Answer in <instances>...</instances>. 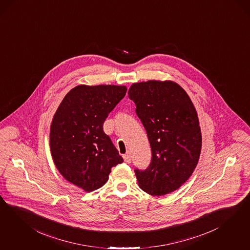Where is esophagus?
I'll return each mask as SVG.
<instances>
[{
  "mask_svg": "<svg viewBox=\"0 0 250 250\" xmlns=\"http://www.w3.org/2000/svg\"><path fill=\"white\" fill-rule=\"evenodd\" d=\"M123 159H124V161L126 162L127 164H129V163L131 162V156H130L129 153L124 154V155H123Z\"/></svg>",
  "mask_w": 250,
  "mask_h": 250,
  "instance_id": "34e87169",
  "label": "esophagus"
}]
</instances>
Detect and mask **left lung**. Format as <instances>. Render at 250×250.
<instances>
[{"instance_id": "8db88e82", "label": "left lung", "mask_w": 250, "mask_h": 250, "mask_svg": "<svg viewBox=\"0 0 250 250\" xmlns=\"http://www.w3.org/2000/svg\"><path fill=\"white\" fill-rule=\"evenodd\" d=\"M128 96L152 150L148 168L135 170L139 187L153 196L171 193L189 178L199 162L202 140L196 108L173 81L134 83Z\"/></svg>"}]
</instances>
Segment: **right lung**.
I'll list each match as a JSON object with an SVG mask.
<instances>
[{"label": "right lung", "instance_id": "obj_1", "mask_svg": "<svg viewBox=\"0 0 250 250\" xmlns=\"http://www.w3.org/2000/svg\"><path fill=\"white\" fill-rule=\"evenodd\" d=\"M126 92L125 85H77L53 116L49 132L53 162L67 181L86 192L105 185L113 167L123 162L103 124Z\"/></svg>", "mask_w": 250, "mask_h": 250}]
</instances>
